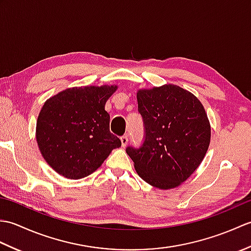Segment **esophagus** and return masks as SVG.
Segmentation results:
<instances>
[{"mask_svg":"<svg viewBox=\"0 0 251 251\" xmlns=\"http://www.w3.org/2000/svg\"><path fill=\"white\" fill-rule=\"evenodd\" d=\"M121 141H122V146H123V147H126L127 142H128V136H127V135L122 136V137H121Z\"/></svg>","mask_w":251,"mask_h":251,"instance_id":"1","label":"esophagus"}]
</instances>
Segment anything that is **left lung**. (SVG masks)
Segmentation results:
<instances>
[{"label": "left lung", "instance_id": "1", "mask_svg": "<svg viewBox=\"0 0 251 251\" xmlns=\"http://www.w3.org/2000/svg\"><path fill=\"white\" fill-rule=\"evenodd\" d=\"M138 112L145 135L139 148L128 146L138 175L155 188L178 186L200 166L210 142L204 106L176 85L139 90Z\"/></svg>", "mask_w": 251, "mask_h": 251}]
</instances>
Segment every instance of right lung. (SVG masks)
Wrapping results in <instances>:
<instances>
[{"mask_svg":"<svg viewBox=\"0 0 251 251\" xmlns=\"http://www.w3.org/2000/svg\"><path fill=\"white\" fill-rule=\"evenodd\" d=\"M115 89L69 88L44 103L36 123V141L47 164L63 177H86L122 146L110 131V115L104 110Z\"/></svg>","mask_w":251,"mask_h":251,"instance_id":"obj_1","label":"right lung"}]
</instances>
